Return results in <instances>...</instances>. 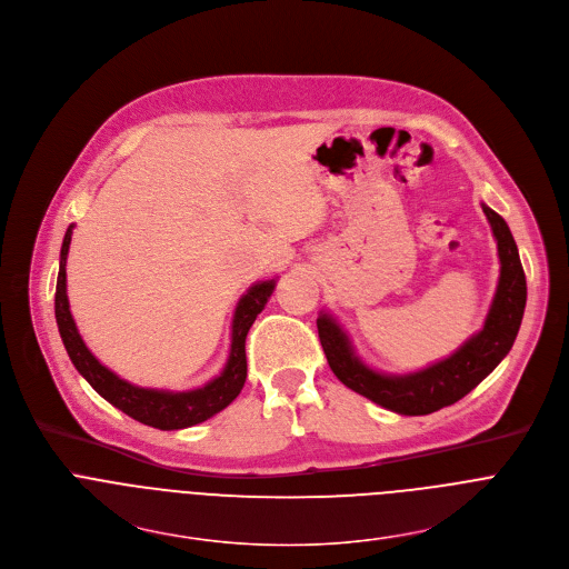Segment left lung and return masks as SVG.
<instances>
[{"label": "left lung", "instance_id": "left-lung-1", "mask_svg": "<svg viewBox=\"0 0 569 569\" xmlns=\"http://www.w3.org/2000/svg\"><path fill=\"white\" fill-rule=\"evenodd\" d=\"M482 210L498 241V254L502 266L498 292L485 328L449 359L413 375L387 377L366 368L352 355L348 339L339 330V326L328 317H319V341L341 385L396 413L427 416L462 400L502 361V357L511 350L522 321L527 281L509 226L487 206H482Z\"/></svg>", "mask_w": 569, "mask_h": 569}]
</instances>
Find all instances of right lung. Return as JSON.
I'll return each mask as SVG.
<instances>
[{
	"mask_svg": "<svg viewBox=\"0 0 569 569\" xmlns=\"http://www.w3.org/2000/svg\"><path fill=\"white\" fill-rule=\"evenodd\" d=\"M73 228V226H71ZM71 228L64 234L62 252H60V272H58V286H56V319L60 328V337L64 341V348L73 361V366L80 370L84 380L116 409L127 413L129 418L160 429H184L194 427L199 422H206L214 413L223 411L243 389L248 377V361H246V337L250 326L254 323L257 315L263 310L268 297L274 290V281H263L250 288V292L239 301V308L234 312L232 321V350L226 370L214 382H210L203 389L189 391V393H164V391H151V389H138L118 375H113L109 368H104L84 346V341L78 335V328L73 323L69 299H67V254L71 243Z\"/></svg>",
	"mask_w": 569,
	"mask_h": 569,
	"instance_id": "right-lung-1",
	"label": "right lung"
}]
</instances>
